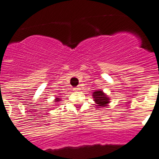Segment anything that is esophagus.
I'll return each mask as SVG.
<instances>
[{"mask_svg": "<svg viewBox=\"0 0 159 159\" xmlns=\"http://www.w3.org/2000/svg\"><path fill=\"white\" fill-rule=\"evenodd\" d=\"M74 89V91H78V90L81 89V88H80V86H79V85H78V86L75 87V88H74V89Z\"/></svg>", "mask_w": 159, "mask_h": 159, "instance_id": "34e87169", "label": "esophagus"}]
</instances>
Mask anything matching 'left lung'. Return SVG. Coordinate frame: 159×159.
Returning <instances> with one entry per match:
<instances>
[{
  "mask_svg": "<svg viewBox=\"0 0 159 159\" xmlns=\"http://www.w3.org/2000/svg\"><path fill=\"white\" fill-rule=\"evenodd\" d=\"M93 96L94 101L98 104V106L104 107L106 106L107 104L109 103V98L101 90L95 91L93 94Z\"/></svg>",
  "mask_w": 159,
  "mask_h": 159,
  "instance_id": "left-lung-1",
  "label": "left lung"
}]
</instances>
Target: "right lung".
Segmentation results:
<instances>
[{
	"label": "right lung",
	"instance_id": "add662e5",
	"mask_svg": "<svg viewBox=\"0 0 159 159\" xmlns=\"http://www.w3.org/2000/svg\"><path fill=\"white\" fill-rule=\"evenodd\" d=\"M59 101H60V98H58H58H56V99H55V102H59Z\"/></svg>",
	"mask_w": 159,
	"mask_h": 159
}]
</instances>
